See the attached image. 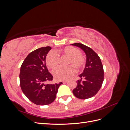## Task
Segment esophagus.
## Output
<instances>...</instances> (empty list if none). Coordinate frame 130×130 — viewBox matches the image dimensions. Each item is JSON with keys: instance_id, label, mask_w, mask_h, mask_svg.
Returning <instances> with one entry per match:
<instances>
[{"instance_id": "1", "label": "esophagus", "mask_w": 130, "mask_h": 130, "mask_svg": "<svg viewBox=\"0 0 130 130\" xmlns=\"http://www.w3.org/2000/svg\"><path fill=\"white\" fill-rule=\"evenodd\" d=\"M67 80H65V81H63V83H66V82H67Z\"/></svg>"}]
</instances>
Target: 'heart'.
Wrapping results in <instances>:
<instances>
[{"mask_svg":"<svg viewBox=\"0 0 130 130\" xmlns=\"http://www.w3.org/2000/svg\"><path fill=\"white\" fill-rule=\"evenodd\" d=\"M59 55L68 57L67 64H70L66 67H58L55 69L53 74L57 81L67 79L75 72L76 68L80 70L84 68L86 64V59L80 53L77 48L72 46H66L56 52L50 51L46 57V64L50 69H54L57 67L59 62Z\"/></svg>","mask_w":130,"mask_h":130,"instance_id":"heart-1","label":"heart"}]
</instances>
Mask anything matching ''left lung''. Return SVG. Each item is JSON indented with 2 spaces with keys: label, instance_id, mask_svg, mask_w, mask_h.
I'll use <instances>...</instances> for the list:
<instances>
[{
  "label": "left lung",
  "instance_id": "1",
  "mask_svg": "<svg viewBox=\"0 0 130 130\" xmlns=\"http://www.w3.org/2000/svg\"><path fill=\"white\" fill-rule=\"evenodd\" d=\"M72 45L79 47L86 55L85 69L78 75L80 79L76 81L73 93L78 99H87L95 95L101 87L104 79L103 66L98 55L89 47L78 43Z\"/></svg>",
  "mask_w": 130,
  "mask_h": 130
}]
</instances>
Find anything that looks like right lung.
<instances>
[{"label":"right lung","instance_id":"add662e5","mask_svg":"<svg viewBox=\"0 0 130 130\" xmlns=\"http://www.w3.org/2000/svg\"><path fill=\"white\" fill-rule=\"evenodd\" d=\"M50 46L42 47L31 52L23 61L19 74L20 86L25 95L37 105H49L55 99L59 86L62 84H46L53 80L45 64Z\"/></svg>","mask_w":130,"mask_h":130}]
</instances>
